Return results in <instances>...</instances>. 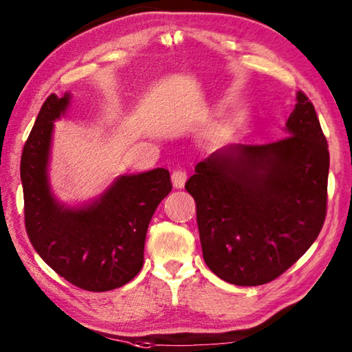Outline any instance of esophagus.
<instances>
[{
  "label": "esophagus",
  "instance_id": "1",
  "mask_svg": "<svg viewBox=\"0 0 352 352\" xmlns=\"http://www.w3.org/2000/svg\"><path fill=\"white\" fill-rule=\"evenodd\" d=\"M172 183H174L175 188H183L185 186V182H186V170L182 169V167H175L174 170H172Z\"/></svg>",
  "mask_w": 352,
  "mask_h": 352
}]
</instances>
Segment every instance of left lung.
Masks as SVG:
<instances>
[{
  "label": "left lung",
  "mask_w": 352,
  "mask_h": 352,
  "mask_svg": "<svg viewBox=\"0 0 352 352\" xmlns=\"http://www.w3.org/2000/svg\"><path fill=\"white\" fill-rule=\"evenodd\" d=\"M329 161L316 110L298 91L286 138L230 145L197 162L185 188L196 201L208 269L237 286L285 274L322 229Z\"/></svg>",
  "instance_id": "left-lung-1"
}]
</instances>
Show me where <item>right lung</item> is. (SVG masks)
Masks as SVG:
<instances>
[{
  "label": "right lung",
  "mask_w": 352,
  "mask_h": 352,
  "mask_svg": "<svg viewBox=\"0 0 352 352\" xmlns=\"http://www.w3.org/2000/svg\"><path fill=\"white\" fill-rule=\"evenodd\" d=\"M71 94L42 104L20 161L25 228L31 245L56 274L80 289L104 292L129 283L144 265V245L156 207L172 190L169 170L122 175L82 207L60 204L50 191L54 122Z\"/></svg>",
  "instance_id": "add662e5"
}]
</instances>
